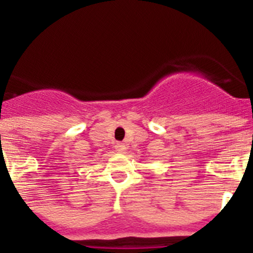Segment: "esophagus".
Returning a JSON list of instances; mask_svg holds the SVG:
<instances>
[{"label": "esophagus", "instance_id": "obj_1", "mask_svg": "<svg viewBox=\"0 0 253 253\" xmlns=\"http://www.w3.org/2000/svg\"><path fill=\"white\" fill-rule=\"evenodd\" d=\"M115 149L118 153H125V151H126V146H125L124 143H116Z\"/></svg>", "mask_w": 253, "mask_h": 253}]
</instances>
